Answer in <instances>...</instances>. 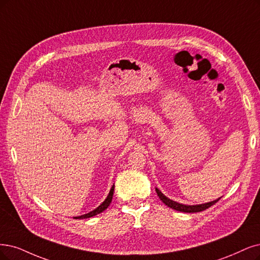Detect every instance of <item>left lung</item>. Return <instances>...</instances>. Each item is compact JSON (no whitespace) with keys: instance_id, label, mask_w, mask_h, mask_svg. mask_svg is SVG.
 Returning <instances> with one entry per match:
<instances>
[{"instance_id":"1","label":"left lung","mask_w":260,"mask_h":260,"mask_svg":"<svg viewBox=\"0 0 260 260\" xmlns=\"http://www.w3.org/2000/svg\"><path fill=\"white\" fill-rule=\"evenodd\" d=\"M156 193H157V196L159 197V199L164 203L166 206H168L169 208L174 209V210H177V211H180V212H185V213H195V212H200V211H204L208 208H210L211 206L215 205L217 201L220 199H216L214 201H211V203H207V204H204V205H197V206H185V205H182V204H179V203H176V201L171 200L169 198H167L164 194L161 193V191L158 189V188H155Z\"/></svg>"}]
</instances>
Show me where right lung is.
I'll return each instance as SVG.
<instances>
[{
	"instance_id": "right-lung-1",
	"label": "right lung",
	"mask_w": 260,
	"mask_h": 260,
	"mask_svg": "<svg viewBox=\"0 0 260 260\" xmlns=\"http://www.w3.org/2000/svg\"><path fill=\"white\" fill-rule=\"evenodd\" d=\"M113 190H114V185H112V187H111V189H110V191H109V195L107 196V198L105 199V201H104V203H103L100 207H98L95 210L91 211V212H89V213L83 214V215H81V216H76V217H74V218H89V217H92V216H94V215H98V214L102 213L103 211H105L106 209H107V208L109 207V205H110V203H111V200H112Z\"/></svg>"
}]
</instances>
